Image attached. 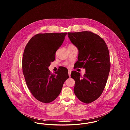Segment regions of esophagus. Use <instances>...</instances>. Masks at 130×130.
Returning a JSON list of instances; mask_svg holds the SVG:
<instances>
[{
    "label": "esophagus",
    "mask_w": 130,
    "mask_h": 130,
    "mask_svg": "<svg viewBox=\"0 0 130 130\" xmlns=\"http://www.w3.org/2000/svg\"><path fill=\"white\" fill-rule=\"evenodd\" d=\"M68 74H69V76L70 77V76H71V71L70 70H68Z\"/></svg>",
    "instance_id": "esophagus-1"
}]
</instances>
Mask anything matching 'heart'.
Returning a JSON list of instances; mask_svg holds the SVG:
<instances>
[{
	"instance_id": "b5f03b06",
	"label": "heart",
	"mask_w": 130,
	"mask_h": 130,
	"mask_svg": "<svg viewBox=\"0 0 130 130\" xmlns=\"http://www.w3.org/2000/svg\"><path fill=\"white\" fill-rule=\"evenodd\" d=\"M75 47L74 45H73V44H69V45H68V48H71V47Z\"/></svg>"
}]
</instances>
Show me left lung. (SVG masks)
Segmentation results:
<instances>
[{"instance_id": "obj_1", "label": "left lung", "mask_w": 130, "mask_h": 130, "mask_svg": "<svg viewBox=\"0 0 130 130\" xmlns=\"http://www.w3.org/2000/svg\"><path fill=\"white\" fill-rule=\"evenodd\" d=\"M68 35L79 51L75 68L86 71L83 76L72 72L74 91L81 101L89 104L98 99L105 88L111 67L109 50L103 39L92 31L68 32Z\"/></svg>"}]
</instances>
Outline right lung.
I'll use <instances>...</instances> for the list:
<instances>
[{"label":"right lung","instance_id":"add662e5","mask_svg":"<svg viewBox=\"0 0 130 130\" xmlns=\"http://www.w3.org/2000/svg\"><path fill=\"white\" fill-rule=\"evenodd\" d=\"M66 35L67 32L38 34L25 47L22 61L25 81L34 98L42 103H49L56 99L69 77L67 68L58 70L55 74L48 69Z\"/></svg>","mask_w":130,"mask_h":130}]
</instances>
